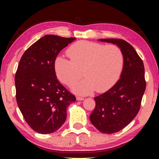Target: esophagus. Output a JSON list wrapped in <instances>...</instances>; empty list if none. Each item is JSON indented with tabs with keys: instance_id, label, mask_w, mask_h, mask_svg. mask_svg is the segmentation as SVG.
I'll use <instances>...</instances> for the list:
<instances>
[{
	"instance_id": "obj_1",
	"label": "esophagus",
	"mask_w": 159,
	"mask_h": 159,
	"mask_svg": "<svg viewBox=\"0 0 159 159\" xmlns=\"http://www.w3.org/2000/svg\"><path fill=\"white\" fill-rule=\"evenodd\" d=\"M76 99H77V100H79V101H82V100H83V99H84V98H83V97H77Z\"/></svg>"
}]
</instances>
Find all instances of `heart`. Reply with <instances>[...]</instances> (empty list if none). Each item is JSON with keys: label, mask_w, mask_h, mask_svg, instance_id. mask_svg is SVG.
I'll return each mask as SVG.
<instances>
[{"label": "heart", "mask_w": 159, "mask_h": 159, "mask_svg": "<svg viewBox=\"0 0 159 159\" xmlns=\"http://www.w3.org/2000/svg\"><path fill=\"white\" fill-rule=\"evenodd\" d=\"M70 61L58 58L55 72L60 81L71 86L82 76L86 77L72 87L74 92L88 95L96 89L105 92L117 81L123 65L121 50L116 45H104L98 43L80 41L66 51Z\"/></svg>", "instance_id": "b5f03b06"}]
</instances>
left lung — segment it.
<instances>
[{
	"mask_svg": "<svg viewBox=\"0 0 159 159\" xmlns=\"http://www.w3.org/2000/svg\"><path fill=\"white\" fill-rule=\"evenodd\" d=\"M99 41L116 45L123 55L120 79L108 91L95 97V108L90 116L91 123L99 131L111 134L124 128L138 114L146 88L144 66L134 48L124 40Z\"/></svg>",
	"mask_w": 159,
	"mask_h": 159,
	"instance_id": "8db88e82",
	"label": "left lung"
}]
</instances>
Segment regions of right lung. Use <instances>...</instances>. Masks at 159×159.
<instances>
[{"label": "right lung", "mask_w": 159, "mask_h": 159, "mask_svg": "<svg viewBox=\"0 0 159 159\" xmlns=\"http://www.w3.org/2000/svg\"><path fill=\"white\" fill-rule=\"evenodd\" d=\"M76 38L46 35L25 51L15 74L16 99L26 122L37 133H52L65 122L75 96L56 76L58 54Z\"/></svg>", "instance_id": "obj_1"}]
</instances>
